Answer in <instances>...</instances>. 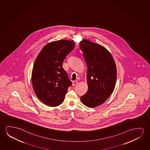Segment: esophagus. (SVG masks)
I'll use <instances>...</instances> for the list:
<instances>
[{"label": "esophagus", "mask_w": 150, "mask_h": 150, "mask_svg": "<svg viewBox=\"0 0 150 150\" xmlns=\"http://www.w3.org/2000/svg\"><path fill=\"white\" fill-rule=\"evenodd\" d=\"M77 83H78L77 81H73V83H72V85L74 86H75L76 85H77Z\"/></svg>", "instance_id": "obj_1"}]
</instances>
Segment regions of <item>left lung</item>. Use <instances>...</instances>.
Instances as JSON below:
<instances>
[{"label": "left lung", "instance_id": "1", "mask_svg": "<svg viewBox=\"0 0 150 150\" xmlns=\"http://www.w3.org/2000/svg\"><path fill=\"white\" fill-rule=\"evenodd\" d=\"M87 66L88 90L81 96L82 103L89 108L103 103L115 86L117 70L112 55L105 48L88 40L79 42Z\"/></svg>", "mask_w": 150, "mask_h": 150}]
</instances>
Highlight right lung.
Instances as JSON below:
<instances>
[{"mask_svg":"<svg viewBox=\"0 0 150 150\" xmlns=\"http://www.w3.org/2000/svg\"><path fill=\"white\" fill-rule=\"evenodd\" d=\"M74 47V42L66 40L51 42L44 47L35 60L32 73L33 88L37 98L48 106L62 103L71 86L62 63Z\"/></svg>","mask_w":150,"mask_h":150,"instance_id":"obj_1","label":"right lung"}]
</instances>
